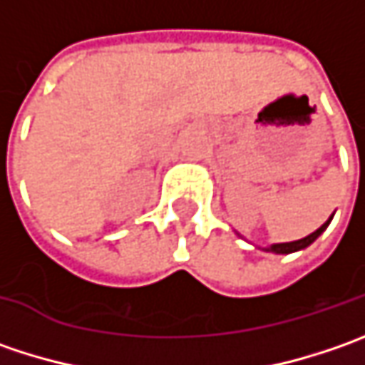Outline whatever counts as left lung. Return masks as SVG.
Returning <instances> with one entry per match:
<instances>
[{
	"instance_id": "1",
	"label": "left lung",
	"mask_w": 365,
	"mask_h": 365,
	"mask_svg": "<svg viewBox=\"0 0 365 365\" xmlns=\"http://www.w3.org/2000/svg\"><path fill=\"white\" fill-rule=\"evenodd\" d=\"M331 219H333V215H331L317 232H313L311 235H307V237H302V240H297V242H288V244H272L270 247H266V252H272V254H292V252H299V250H304L307 245H311L313 242H315L317 237L321 235V233L327 230V225L331 223Z\"/></svg>"
}]
</instances>
